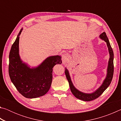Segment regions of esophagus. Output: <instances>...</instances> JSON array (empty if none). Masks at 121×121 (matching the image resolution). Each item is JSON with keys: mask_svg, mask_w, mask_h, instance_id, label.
<instances>
[{"mask_svg": "<svg viewBox=\"0 0 121 121\" xmlns=\"http://www.w3.org/2000/svg\"><path fill=\"white\" fill-rule=\"evenodd\" d=\"M69 60V56L67 53H65L62 55V61L63 63H65Z\"/></svg>", "mask_w": 121, "mask_h": 121, "instance_id": "obj_1", "label": "esophagus"}]
</instances>
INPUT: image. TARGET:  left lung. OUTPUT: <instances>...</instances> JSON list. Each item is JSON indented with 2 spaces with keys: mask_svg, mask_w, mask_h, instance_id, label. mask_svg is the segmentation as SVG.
<instances>
[{
  "mask_svg": "<svg viewBox=\"0 0 121 121\" xmlns=\"http://www.w3.org/2000/svg\"><path fill=\"white\" fill-rule=\"evenodd\" d=\"M100 37L102 39H103L107 43V47L108 48V50H109V54H110V58L109 60V62H108V67L107 69V77H106V79L104 81L103 84L100 86L99 89H98L97 91H95V92L91 94H86L82 92L79 91L78 90H77L73 85L72 82H71L70 76H69L68 71L67 69H65V76L67 77V80H68L69 84V86L70 88V90L71 92L73 94V95L75 96L76 98H78V99L83 100V101H90L93 100L95 99H97L100 95H102V93L105 91L106 89L109 86L110 83L112 81V77H113V73H114V53L112 49V48L110 44L109 43V40L106 35V34L105 32H102V33L100 35Z\"/></svg>",
  "mask_w": 121,
  "mask_h": 121,
  "instance_id": "obj_1",
  "label": "left lung"
}]
</instances>
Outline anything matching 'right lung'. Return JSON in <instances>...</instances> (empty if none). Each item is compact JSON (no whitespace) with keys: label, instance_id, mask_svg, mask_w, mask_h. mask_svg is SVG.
Masks as SVG:
<instances>
[{"label":"right lung","instance_id":"obj_1","mask_svg":"<svg viewBox=\"0 0 121 121\" xmlns=\"http://www.w3.org/2000/svg\"><path fill=\"white\" fill-rule=\"evenodd\" d=\"M20 31L12 46L9 55V73L12 82L20 93L26 98L41 97L48 92L52 81L53 68L61 64V57L52 56L47 58L36 68L30 69L23 63L19 54Z\"/></svg>","mask_w":121,"mask_h":121}]
</instances>
